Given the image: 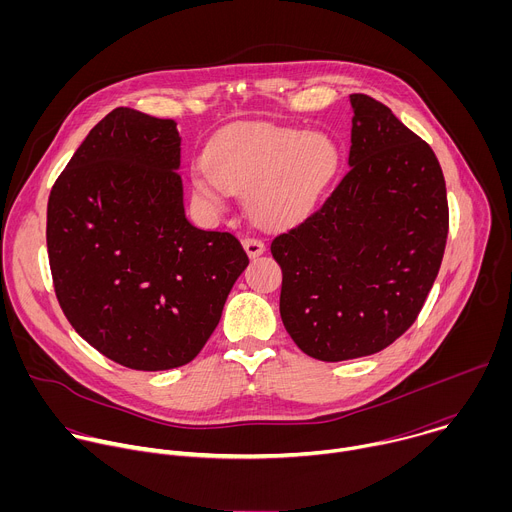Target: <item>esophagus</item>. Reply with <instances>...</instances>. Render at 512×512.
Instances as JSON below:
<instances>
[{"instance_id": "esophagus-1", "label": "esophagus", "mask_w": 512, "mask_h": 512, "mask_svg": "<svg viewBox=\"0 0 512 512\" xmlns=\"http://www.w3.org/2000/svg\"><path fill=\"white\" fill-rule=\"evenodd\" d=\"M243 249H245V253H247L251 259H255V257L263 255V251H265V245H263L259 239L247 237V239H243Z\"/></svg>"}]
</instances>
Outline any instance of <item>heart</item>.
<instances>
[{
  "label": "heart",
  "mask_w": 512,
  "mask_h": 512,
  "mask_svg": "<svg viewBox=\"0 0 512 512\" xmlns=\"http://www.w3.org/2000/svg\"><path fill=\"white\" fill-rule=\"evenodd\" d=\"M338 168L336 143L298 127L249 123L229 129L208 150V170L192 174L196 200L218 210L229 192L249 190V208L265 227L304 218Z\"/></svg>",
  "instance_id": "b5f03b06"
}]
</instances>
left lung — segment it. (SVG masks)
<instances>
[{
	"instance_id": "left-lung-1",
	"label": "left lung",
	"mask_w": 512,
	"mask_h": 512,
	"mask_svg": "<svg viewBox=\"0 0 512 512\" xmlns=\"http://www.w3.org/2000/svg\"><path fill=\"white\" fill-rule=\"evenodd\" d=\"M350 105L348 174L322 208L271 243L283 326L324 362L395 342L419 316L448 239L433 150L373 97L350 95Z\"/></svg>"
}]
</instances>
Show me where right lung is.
I'll return each instance as SVG.
<instances>
[{"mask_svg":"<svg viewBox=\"0 0 512 512\" xmlns=\"http://www.w3.org/2000/svg\"><path fill=\"white\" fill-rule=\"evenodd\" d=\"M172 119L117 107L85 137L48 198L58 304L93 348L135 371L190 362L249 265L231 233L184 214Z\"/></svg>","mask_w":512,"mask_h":512,"instance_id":"1","label":"right lung"}]
</instances>
